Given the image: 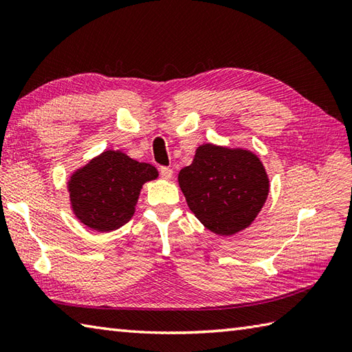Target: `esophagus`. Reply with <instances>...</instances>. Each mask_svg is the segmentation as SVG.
<instances>
[{
  "instance_id": "obj_1",
  "label": "esophagus",
  "mask_w": 352,
  "mask_h": 352,
  "mask_svg": "<svg viewBox=\"0 0 352 352\" xmlns=\"http://www.w3.org/2000/svg\"><path fill=\"white\" fill-rule=\"evenodd\" d=\"M172 170L169 166H160V175L163 177V178H166V180H169V178L172 177Z\"/></svg>"
}]
</instances>
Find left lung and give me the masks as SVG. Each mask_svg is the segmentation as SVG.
<instances>
[{"label":"left lung","mask_w":352,"mask_h":352,"mask_svg":"<svg viewBox=\"0 0 352 352\" xmlns=\"http://www.w3.org/2000/svg\"><path fill=\"white\" fill-rule=\"evenodd\" d=\"M178 184L198 221L221 236H231L256 219L269 193L260 159L246 149L206 144L192 164L178 174Z\"/></svg>","instance_id":"obj_1"}]
</instances>
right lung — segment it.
Returning <instances> with one entry per match:
<instances>
[{
    "mask_svg": "<svg viewBox=\"0 0 352 352\" xmlns=\"http://www.w3.org/2000/svg\"><path fill=\"white\" fill-rule=\"evenodd\" d=\"M157 175L153 164L121 151H104L71 177L72 210L89 228L116 230L131 219L142 186Z\"/></svg>",
    "mask_w": 352,
    "mask_h": 352,
    "instance_id": "right-lung-1",
    "label": "right lung"
}]
</instances>
